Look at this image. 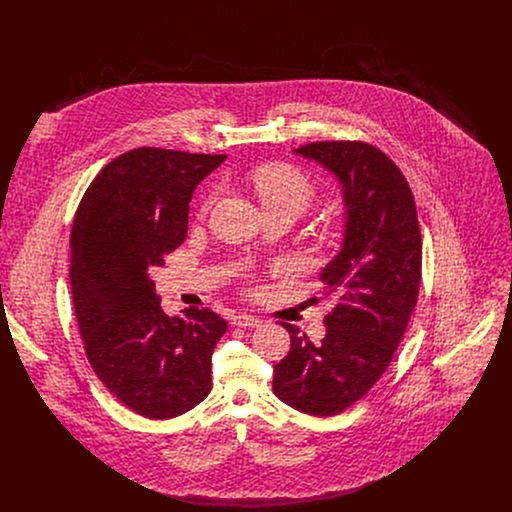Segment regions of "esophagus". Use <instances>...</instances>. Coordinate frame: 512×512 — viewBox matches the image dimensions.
<instances>
[{"mask_svg":"<svg viewBox=\"0 0 512 512\" xmlns=\"http://www.w3.org/2000/svg\"><path fill=\"white\" fill-rule=\"evenodd\" d=\"M232 324L242 326V328H255V326H261L263 320L253 317V315H247V313H238L236 317L232 318Z\"/></svg>","mask_w":512,"mask_h":512,"instance_id":"34e87169","label":"esophagus"}]
</instances>
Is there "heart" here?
<instances>
[{"label": "heart", "mask_w": 512, "mask_h": 512, "mask_svg": "<svg viewBox=\"0 0 512 512\" xmlns=\"http://www.w3.org/2000/svg\"><path fill=\"white\" fill-rule=\"evenodd\" d=\"M251 184L265 209L293 205L303 211L317 197V186L313 178L303 169L288 163H274L255 169L251 174ZM215 195L213 192L205 197L201 203V213L211 207Z\"/></svg>", "instance_id": "1"}]
</instances>
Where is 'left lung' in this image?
Listing matches in <instances>:
<instances>
[{"label": "left lung", "mask_w": 512, "mask_h": 512, "mask_svg": "<svg viewBox=\"0 0 512 512\" xmlns=\"http://www.w3.org/2000/svg\"><path fill=\"white\" fill-rule=\"evenodd\" d=\"M315 159L343 184L345 240L320 280L334 309L313 343L288 322L292 347L274 365V395L301 413L334 416L355 405L388 370L411 320L422 278V236L413 192L399 167L361 140L311 142Z\"/></svg>", "instance_id": "left-lung-1"}]
</instances>
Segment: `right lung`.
Segmentation results:
<instances>
[{
	"label": "right lung",
	"instance_id": "right-lung-1",
	"mask_svg": "<svg viewBox=\"0 0 512 512\" xmlns=\"http://www.w3.org/2000/svg\"><path fill=\"white\" fill-rule=\"evenodd\" d=\"M226 155L138 147L105 165L71 230V290L86 357L124 407L151 420L188 413L211 391L226 320L169 317L147 270L186 240L195 186Z\"/></svg>",
	"mask_w": 512,
	"mask_h": 512
}]
</instances>
